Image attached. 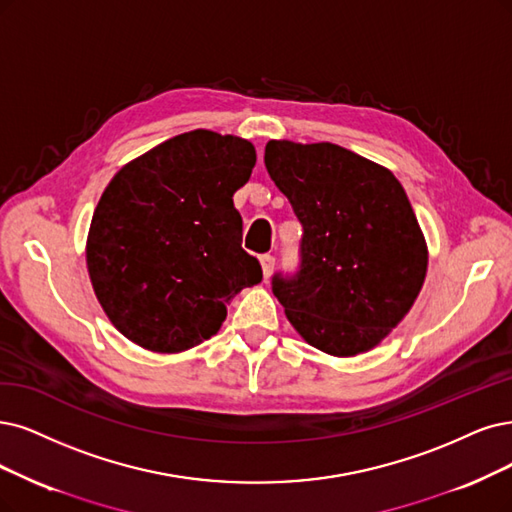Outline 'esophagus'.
Here are the masks:
<instances>
[{
	"label": "esophagus",
	"instance_id": "1",
	"mask_svg": "<svg viewBox=\"0 0 512 512\" xmlns=\"http://www.w3.org/2000/svg\"><path fill=\"white\" fill-rule=\"evenodd\" d=\"M261 270H263V278H270L272 276V272H274V266H276V259H274V255H270V253H266V255H261Z\"/></svg>",
	"mask_w": 512,
	"mask_h": 512
}]
</instances>
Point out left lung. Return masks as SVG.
Listing matches in <instances>:
<instances>
[{"label":"left lung","instance_id":"1","mask_svg":"<svg viewBox=\"0 0 512 512\" xmlns=\"http://www.w3.org/2000/svg\"><path fill=\"white\" fill-rule=\"evenodd\" d=\"M268 175L301 223L299 263L272 293L308 344L371 350L401 323L426 276V244L390 170L333 143L270 141Z\"/></svg>","mask_w":512,"mask_h":512}]
</instances>
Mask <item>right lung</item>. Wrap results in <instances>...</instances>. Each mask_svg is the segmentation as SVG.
Returning a JSON list of instances; mask_svg holds the SVG:
<instances>
[{"instance_id":"1","label":"right lung","mask_w":512,"mask_h":512,"mask_svg":"<svg viewBox=\"0 0 512 512\" xmlns=\"http://www.w3.org/2000/svg\"><path fill=\"white\" fill-rule=\"evenodd\" d=\"M255 160L249 141L192 130L149 149L107 185L86 261L105 314L135 344L194 348L219 331L227 301L261 282L234 206Z\"/></svg>"}]
</instances>
